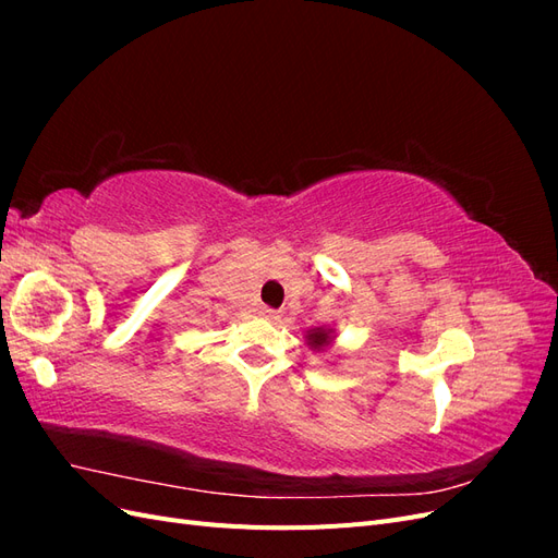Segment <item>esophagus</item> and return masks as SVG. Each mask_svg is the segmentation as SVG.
Returning <instances> with one entry per match:
<instances>
[{
	"label": "esophagus",
	"instance_id": "1",
	"mask_svg": "<svg viewBox=\"0 0 558 558\" xmlns=\"http://www.w3.org/2000/svg\"><path fill=\"white\" fill-rule=\"evenodd\" d=\"M260 316H265V318H272V320H277L279 318V312L277 310H269V307H260V312H258Z\"/></svg>",
	"mask_w": 558,
	"mask_h": 558
}]
</instances>
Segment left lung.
Returning <instances> with one entry per match:
<instances>
[{"label": "left lung", "mask_w": 558, "mask_h": 558, "mask_svg": "<svg viewBox=\"0 0 558 558\" xmlns=\"http://www.w3.org/2000/svg\"><path fill=\"white\" fill-rule=\"evenodd\" d=\"M335 330L326 328V326H318V328H310L305 335V342L312 351H326L332 342H335Z\"/></svg>", "instance_id": "8db88e82"}]
</instances>
